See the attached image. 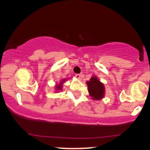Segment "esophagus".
I'll return each instance as SVG.
<instances>
[{
  "label": "esophagus",
  "instance_id": "34e87169",
  "mask_svg": "<svg viewBox=\"0 0 150 150\" xmlns=\"http://www.w3.org/2000/svg\"><path fill=\"white\" fill-rule=\"evenodd\" d=\"M75 76L77 79H81V75L79 74H76L75 75Z\"/></svg>",
  "mask_w": 150,
  "mask_h": 150
}]
</instances>
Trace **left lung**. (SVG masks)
Instances as JSON below:
<instances>
[{
    "instance_id": "left-lung-1",
    "label": "left lung",
    "mask_w": 150,
    "mask_h": 150,
    "mask_svg": "<svg viewBox=\"0 0 150 150\" xmlns=\"http://www.w3.org/2000/svg\"><path fill=\"white\" fill-rule=\"evenodd\" d=\"M88 91L90 96L93 100H100L104 98L105 93V87L96 76H92L87 82Z\"/></svg>"
}]
</instances>
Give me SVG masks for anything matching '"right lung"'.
Listing matches in <instances>:
<instances>
[{
  "label": "right lung",
  "mask_w": 150,
  "mask_h": 150,
  "mask_svg": "<svg viewBox=\"0 0 150 150\" xmlns=\"http://www.w3.org/2000/svg\"><path fill=\"white\" fill-rule=\"evenodd\" d=\"M65 81H66V80H65V79H63L62 81H61L60 83L57 84V85L55 86V87H56V90H57V91H60V90H62V85H63V83H64Z\"/></svg>",
  "instance_id": "add662e5"
}]
</instances>
